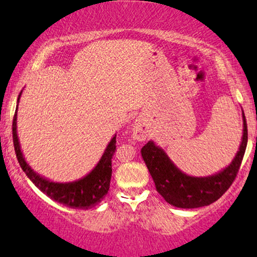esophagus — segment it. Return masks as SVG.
I'll return each mask as SVG.
<instances>
[{
	"label": "esophagus",
	"mask_w": 257,
	"mask_h": 257,
	"mask_svg": "<svg viewBox=\"0 0 257 257\" xmlns=\"http://www.w3.org/2000/svg\"><path fill=\"white\" fill-rule=\"evenodd\" d=\"M133 134L140 141L145 140L149 137V128H147V125L143 119L135 120V123L133 124Z\"/></svg>",
	"instance_id": "1"
}]
</instances>
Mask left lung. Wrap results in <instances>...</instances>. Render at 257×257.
Wrapping results in <instances>:
<instances>
[{"instance_id": "1", "label": "left lung", "mask_w": 257, "mask_h": 257, "mask_svg": "<svg viewBox=\"0 0 257 257\" xmlns=\"http://www.w3.org/2000/svg\"><path fill=\"white\" fill-rule=\"evenodd\" d=\"M247 144L246 119L243 112V137L237 155L226 168L209 176H191L181 172L162 147L149 141L141 156L155 181L157 192L176 208L193 209L214 203L229 188L237 176Z\"/></svg>"}]
</instances>
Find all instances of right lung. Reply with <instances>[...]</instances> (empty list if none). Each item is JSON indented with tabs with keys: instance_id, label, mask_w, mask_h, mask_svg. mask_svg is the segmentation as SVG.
I'll return each mask as SVG.
<instances>
[{
	"instance_id": "right-lung-1",
	"label": "right lung",
	"mask_w": 257,
	"mask_h": 257,
	"mask_svg": "<svg viewBox=\"0 0 257 257\" xmlns=\"http://www.w3.org/2000/svg\"><path fill=\"white\" fill-rule=\"evenodd\" d=\"M20 95H22V91L18 96V102H19ZM17 112L18 105L13 118L14 150H16L18 162H19L22 169L24 170L26 176L49 198L60 203V204L69 206V208L89 209L98 205L105 198V196L108 192V188H110L112 175L111 159L114 150H116V134L111 139L108 145L106 146L98 164L93 168L90 173H88L83 178L76 180V181L54 182L37 174L26 162L22 149H20L19 138H18L17 133Z\"/></svg>"
}]
</instances>
